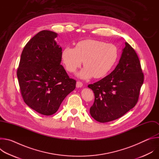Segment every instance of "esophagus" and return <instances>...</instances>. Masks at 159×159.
<instances>
[{
    "instance_id": "obj_1",
    "label": "esophagus",
    "mask_w": 159,
    "mask_h": 159,
    "mask_svg": "<svg viewBox=\"0 0 159 159\" xmlns=\"http://www.w3.org/2000/svg\"><path fill=\"white\" fill-rule=\"evenodd\" d=\"M82 85H83V84L81 82H79V81H78V82H77V83H76V87H82Z\"/></svg>"
}]
</instances>
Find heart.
Masks as SVG:
<instances>
[{"label": "heart", "mask_w": 159, "mask_h": 159, "mask_svg": "<svg viewBox=\"0 0 159 159\" xmlns=\"http://www.w3.org/2000/svg\"><path fill=\"white\" fill-rule=\"evenodd\" d=\"M118 50L115 44L96 39H84L77 42L75 48L66 47L61 52V58L66 70L74 72L82 63L84 68L77 73L82 79L102 78L115 65Z\"/></svg>", "instance_id": "b5f03b06"}]
</instances>
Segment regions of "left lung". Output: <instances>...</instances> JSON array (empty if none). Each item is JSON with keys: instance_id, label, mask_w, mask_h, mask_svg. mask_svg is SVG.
Here are the masks:
<instances>
[{"instance_id": "8db88e82", "label": "left lung", "mask_w": 159, "mask_h": 159, "mask_svg": "<svg viewBox=\"0 0 159 159\" xmlns=\"http://www.w3.org/2000/svg\"><path fill=\"white\" fill-rule=\"evenodd\" d=\"M143 79L139 58L134 49L125 42L115 70L99 81L88 85L95 96L90 108V115L100 123L123 116L137 104Z\"/></svg>"}]
</instances>
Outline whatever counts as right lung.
Segmentation results:
<instances>
[{
  "mask_svg": "<svg viewBox=\"0 0 159 159\" xmlns=\"http://www.w3.org/2000/svg\"><path fill=\"white\" fill-rule=\"evenodd\" d=\"M57 36L43 30L33 37L22 50L17 72L24 101L46 116L55 114L76 84L60 64L62 50L55 39Z\"/></svg>",
  "mask_w": 159,
  "mask_h": 159,
  "instance_id": "add662e5",
  "label": "right lung"
}]
</instances>
